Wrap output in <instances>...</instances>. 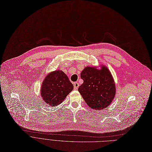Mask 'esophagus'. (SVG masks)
Listing matches in <instances>:
<instances>
[{"label": "esophagus", "mask_w": 152, "mask_h": 152, "mask_svg": "<svg viewBox=\"0 0 152 152\" xmlns=\"http://www.w3.org/2000/svg\"><path fill=\"white\" fill-rule=\"evenodd\" d=\"M79 86V84L78 82H74V89H77Z\"/></svg>", "instance_id": "esophagus-1"}]
</instances>
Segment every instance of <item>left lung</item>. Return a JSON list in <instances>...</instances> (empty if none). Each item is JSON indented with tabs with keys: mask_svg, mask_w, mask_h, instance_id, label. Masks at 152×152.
I'll return each mask as SVG.
<instances>
[{
	"mask_svg": "<svg viewBox=\"0 0 152 152\" xmlns=\"http://www.w3.org/2000/svg\"><path fill=\"white\" fill-rule=\"evenodd\" d=\"M80 77L83 83L78 89L89 107L100 110L110 104L115 95V84L109 70L105 66L98 70L86 67Z\"/></svg>",
	"mask_w": 152,
	"mask_h": 152,
	"instance_id": "8db88e82",
	"label": "left lung"
}]
</instances>
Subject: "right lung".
<instances>
[{
    "label": "right lung",
    "instance_id": "1",
    "mask_svg": "<svg viewBox=\"0 0 152 152\" xmlns=\"http://www.w3.org/2000/svg\"><path fill=\"white\" fill-rule=\"evenodd\" d=\"M74 86L62 71L57 70L48 74L42 84L41 95L46 103L50 106L60 104Z\"/></svg>",
    "mask_w": 152,
    "mask_h": 152
}]
</instances>
